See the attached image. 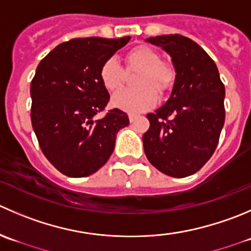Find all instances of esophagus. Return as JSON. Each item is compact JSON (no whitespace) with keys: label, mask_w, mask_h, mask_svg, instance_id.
Returning a JSON list of instances; mask_svg holds the SVG:
<instances>
[{"label":"esophagus","mask_w":251,"mask_h":251,"mask_svg":"<svg viewBox=\"0 0 251 251\" xmlns=\"http://www.w3.org/2000/svg\"><path fill=\"white\" fill-rule=\"evenodd\" d=\"M138 116L135 115V114H130L128 115V120H130V123H133V121H136V119H137Z\"/></svg>","instance_id":"esophagus-1"}]
</instances>
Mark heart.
I'll return each instance as SVG.
<instances>
[{
	"mask_svg": "<svg viewBox=\"0 0 251 251\" xmlns=\"http://www.w3.org/2000/svg\"><path fill=\"white\" fill-rule=\"evenodd\" d=\"M125 70L115 58L110 57L101 64L99 77L104 88L115 92L124 84L126 74L138 71L133 84L138 88L124 89L111 99L115 108L126 113L137 114L153 108L158 96H164L173 87L176 72L173 65L160 58L159 51L146 44H140L124 55ZM126 72L125 73V71Z\"/></svg>",
	"mask_w": 251,
	"mask_h": 251,
	"instance_id": "heart-1",
	"label": "heart"
}]
</instances>
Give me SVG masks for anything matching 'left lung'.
<instances>
[{"mask_svg":"<svg viewBox=\"0 0 251 251\" xmlns=\"http://www.w3.org/2000/svg\"><path fill=\"white\" fill-rule=\"evenodd\" d=\"M172 56L176 77L167 103L147 114L143 148L151 164L174 177L195 174L217 148L225 125V84L215 61L179 34L148 38Z\"/></svg>","mask_w":251,"mask_h":251,"instance_id":"left-lung-1","label":"left lung"}]
</instances>
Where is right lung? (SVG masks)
I'll return each instance as SVG.
<instances>
[{
  "label": "right lung",
  "mask_w": 251,
  "mask_h": 251,
  "mask_svg": "<svg viewBox=\"0 0 251 251\" xmlns=\"http://www.w3.org/2000/svg\"><path fill=\"white\" fill-rule=\"evenodd\" d=\"M120 39L75 38L61 43L36 67L31 79L30 119L41 152L62 174L83 177L100 169L113 153L127 114L105 112L108 91L99 77L104 61L127 44Z\"/></svg>",
  "instance_id": "1"
}]
</instances>
